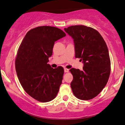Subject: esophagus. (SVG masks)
Masks as SVG:
<instances>
[{"mask_svg":"<svg viewBox=\"0 0 125 125\" xmlns=\"http://www.w3.org/2000/svg\"><path fill=\"white\" fill-rule=\"evenodd\" d=\"M64 73H68V72L69 71V70L67 69V68H64Z\"/></svg>","mask_w":125,"mask_h":125,"instance_id":"obj_1","label":"esophagus"}]
</instances>
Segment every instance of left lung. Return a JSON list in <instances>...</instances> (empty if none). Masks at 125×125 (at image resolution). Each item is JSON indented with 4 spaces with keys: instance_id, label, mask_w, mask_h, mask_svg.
I'll return each instance as SVG.
<instances>
[{
    "instance_id": "left-lung-1",
    "label": "left lung",
    "mask_w": 125,
    "mask_h": 125,
    "mask_svg": "<svg viewBox=\"0 0 125 125\" xmlns=\"http://www.w3.org/2000/svg\"><path fill=\"white\" fill-rule=\"evenodd\" d=\"M73 38L75 58L84 63L83 70L72 68L71 87L79 99L88 100L97 96L108 82L110 73V60L105 42L98 31L84 25L64 28Z\"/></svg>"
}]
</instances>
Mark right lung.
<instances>
[{"mask_svg":"<svg viewBox=\"0 0 125 125\" xmlns=\"http://www.w3.org/2000/svg\"><path fill=\"white\" fill-rule=\"evenodd\" d=\"M66 33L58 28L41 26L28 31L21 43L15 61L17 75L27 94L38 101H52L62 84L64 69L48 64L54 42Z\"/></svg>","mask_w":125,"mask_h":125,"instance_id":"right-lung-1","label":"right lung"}]
</instances>
